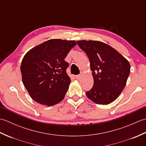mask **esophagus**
Here are the masks:
<instances>
[{
  "mask_svg": "<svg viewBox=\"0 0 146 146\" xmlns=\"http://www.w3.org/2000/svg\"><path fill=\"white\" fill-rule=\"evenodd\" d=\"M82 74H80V75H76V76H75V78H76V79H77V80H79V79H80V78H82Z\"/></svg>",
  "mask_w": 146,
  "mask_h": 146,
  "instance_id": "34e87169",
  "label": "esophagus"
}]
</instances>
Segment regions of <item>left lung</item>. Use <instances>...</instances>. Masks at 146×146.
<instances>
[{"label": "left lung", "instance_id": "1", "mask_svg": "<svg viewBox=\"0 0 146 146\" xmlns=\"http://www.w3.org/2000/svg\"><path fill=\"white\" fill-rule=\"evenodd\" d=\"M77 44L89 58L94 77V86L86 96L97 104H110L126 85L131 70L129 61L104 42L82 40Z\"/></svg>", "mask_w": 146, "mask_h": 146}]
</instances>
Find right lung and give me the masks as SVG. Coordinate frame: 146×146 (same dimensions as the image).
<instances>
[{"instance_id":"1","label":"right lung","mask_w":146,"mask_h":146,"mask_svg":"<svg viewBox=\"0 0 146 146\" xmlns=\"http://www.w3.org/2000/svg\"><path fill=\"white\" fill-rule=\"evenodd\" d=\"M76 45L75 41L53 39L31 49L21 66L23 84L34 100L52 106L63 100L71 79L64 60Z\"/></svg>"}]
</instances>
